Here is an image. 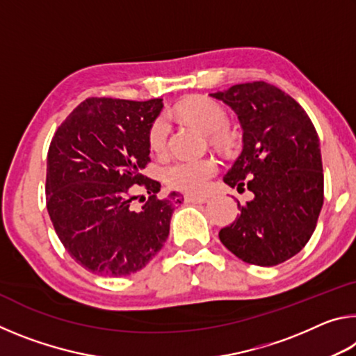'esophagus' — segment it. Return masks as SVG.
<instances>
[{"instance_id":"esophagus-1","label":"esophagus","mask_w":356,"mask_h":356,"mask_svg":"<svg viewBox=\"0 0 356 356\" xmlns=\"http://www.w3.org/2000/svg\"><path fill=\"white\" fill-rule=\"evenodd\" d=\"M185 201L191 202V204H204L207 202L209 200L206 196H196V195H185Z\"/></svg>"}]
</instances>
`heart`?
<instances>
[{"instance_id":"b5f03b06","label":"heart","mask_w":356,"mask_h":356,"mask_svg":"<svg viewBox=\"0 0 356 356\" xmlns=\"http://www.w3.org/2000/svg\"><path fill=\"white\" fill-rule=\"evenodd\" d=\"M177 113L185 120L207 135H215L226 127L227 114L216 102L204 97L190 99L177 106ZM168 122L159 118L149 131V146L154 152H161L166 146ZM216 161L210 156L202 159H176L161 168V177L171 188L200 193L207 188L209 180L215 176Z\"/></svg>"}]
</instances>
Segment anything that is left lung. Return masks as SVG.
<instances>
[{"instance_id":"1","label":"left lung","mask_w":356,"mask_h":356,"mask_svg":"<svg viewBox=\"0 0 356 356\" xmlns=\"http://www.w3.org/2000/svg\"><path fill=\"white\" fill-rule=\"evenodd\" d=\"M237 114L243 149L222 177L252 191L240 215L220 231L226 248L246 264L272 267L297 254L314 232L323 204L317 131L291 95L265 81L210 94Z\"/></svg>"}]
</instances>
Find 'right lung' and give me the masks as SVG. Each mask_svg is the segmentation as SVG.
Returning <instances> with one entry per match:
<instances>
[{
	"mask_svg": "<svg viewBox=\"0 0 356 356\" xmlns=\"http://www.w3.org/2000/svg\"><path fill=\"white\" fill-rule=\"evenodd\" d=\"M163 102L91 97L59 125L47 155V210L76 264L100 276L135 273L170 236L179 193L156 197L160 184L143 176L150 161L149 131ZM134 184L148 201L140 211Z\"/></svg>",
	"mask_w": 356,
	"mask_h": 356,
	"instance_id": "add662e5",
	"label": "right lung"
}]
</instances>
